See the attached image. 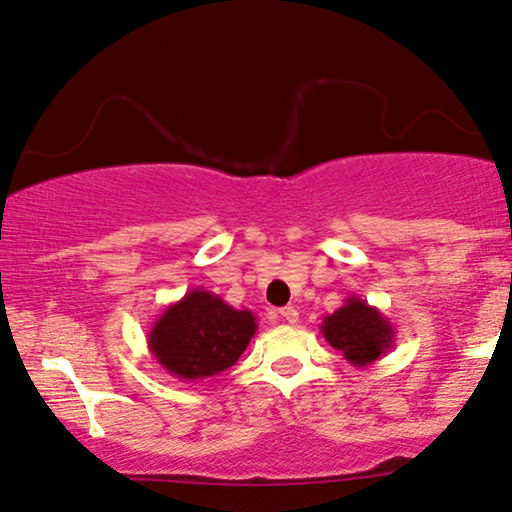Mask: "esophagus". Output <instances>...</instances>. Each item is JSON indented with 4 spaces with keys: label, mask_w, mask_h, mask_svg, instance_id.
<instances>
[{
    "label": "esophagus",
    "mask_w": 512,
    "mask_h": 512,
    "mask_svg": "<svg viewBox=\"0 0 512 512\" xmlns=\"http://www.w3.org/2000/svg\"><path fill=\"white\" fill-rule=\"evenodd\" d=\"M280 318H283L285 322H290V325H294V322L299 320V311L294 306H285V308H280Z\"/></svg>",
    "instance_id": "obj_1"
}]
</instances>
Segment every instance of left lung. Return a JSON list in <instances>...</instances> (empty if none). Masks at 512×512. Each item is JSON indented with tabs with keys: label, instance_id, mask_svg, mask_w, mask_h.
I'll use <instances>...</instances> for the list:
<instances>
[{
	"label": "left lung",
	"instance_id": "obj_1",
	"mask_svg": "<svg viewBox=\"0 0 512 512\" xmlns=\"http://www.w3.org/2000/svg\"><path fill=\"white\" fill-rule=\"evenodd\" d=\"M320 331L331 348L341 350L357 369L378 362L394 345L392 322L376 306H369L355 294L322 320Z\"/></svg>",
	"mask_w": 512,
	"mask_h": 512
}]
</instances>
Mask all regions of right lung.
Here are the masks:
<instances>
[{"label":"right lung","mask_w":512,"mask_h":512,"mask_svg":"<svg viewBox=\"0 0 512 512\" xmlns=\"http://www.w3.org/2000/svg\"><path fill=\"white\" fill-rule=\"evenodd\" d=\"M257 331L253 311H236L208 290L169 304L148 331V350L174 378L204 380L239 362Z\"/></svg>","instance_id":"1"}]
</instances>
